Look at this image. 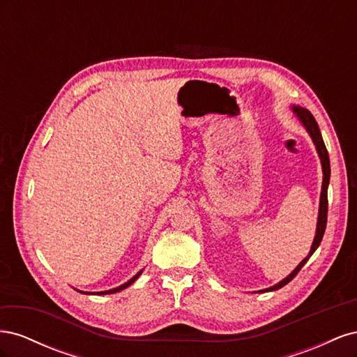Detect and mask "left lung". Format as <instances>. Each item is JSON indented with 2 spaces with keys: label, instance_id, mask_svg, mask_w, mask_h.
<instances>
[{
  "label": "left lung",
  "instance_id": "8db88e82",
  "mask_svg": "<svg viewBox=\"0 0 357 357\" xmlns=\"http://www.w3.org/2000/svg\"><path fill=\"white\" fill-rule=\"evenodd\" d=\"M294 110L296 113V116L301 119V122L304 123V126L307 128L308 134L311 135L312 142H314L316 147H317V152H319V156L321 159V168H323V185H321V195H320V210H319V222H317V232H316V238L314 241H312V245H311V250L308 253V256L302 261L295 269L294 273H291L290 275H287L283 282H280L278 284L273 286V287H268L262 291H269V290H277L280 287L286 286L289 282H291L296 277V274L301 271V268L307 264V261L310 259V256L314 253L317 250V247L320 245L321 243V238H323V234H325V229H326V222H328V185H329V177H331V164H329V155H328V150H326V146H325V142H323L321 138V134H320V129H319V125L316 122L314 116H312L307 109H301V107H294Z\"/></svg>",
  "mask_w": 357,
  "mask_h": 357
}]
</instances>
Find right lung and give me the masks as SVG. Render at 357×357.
<instances>
[{"label": "right lung", "instance_id": "add662e5", "mask_svg": "<svg viewBox=\"0 0 357 357\" xmlns=\"http://www.w3.org/2000/svg\"><path fill=\"white\" fill-rule=\"evenodd\" d=\"M139 274H142V271H139L138 274H135L131 280H129V282H126L125 284H122V286H119V287H116V289H112V290H105V291H96V295H109V294H116V291H121V290H123L125 287H128V286H131L135 280L139 277Z\"/></svg>", "mask_w": 357, "mask_h": 357}]
</instances>
